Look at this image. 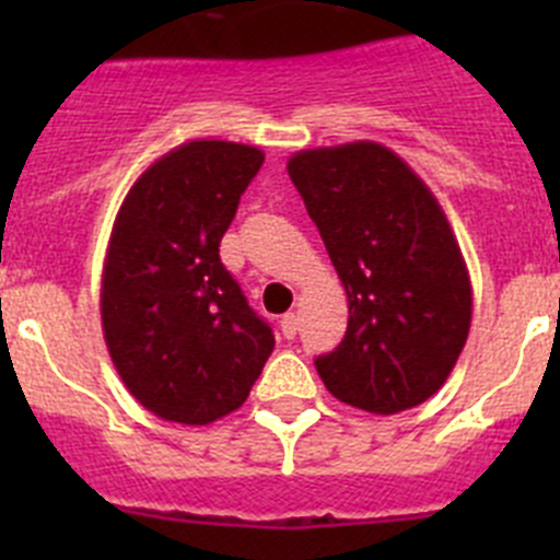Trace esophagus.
Segmentation results:
<instances>
[{"mask_svg": "<svg viewBox=\"0 0 560 560\" xmlns=\"http://www.w3.org/2000/svg\"><path fill=\"white\" fill-rule=\"evenodd\" d=\"M280 328H283L285 339H294L296 330H300V319H296L294 311H291V314H285L283 319H280Z\"/></svg>", "mask_w": 560, "mask_h": 560, "instance_id": "34e87169", "label": "esophagus"}]
</instances>
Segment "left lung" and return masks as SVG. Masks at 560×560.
<instances>
[{
	"label": "left lung",
	"instance_id": "left-lung-1",
	"mask_svg": "<svg viewBox=\"0 0 560 560\" xmlns=\"http://www.w3.org/2000/svg\"><path fill=\"white\" fill-rule=\"evenodd\" d=\"M348 294V330L316 359L330 395L395 415L432 398L471 328V280L446 212L378 142L311 148L289 160Z\"/></svg>",
	"mask_w": 560,
	"mask_h": 560
}]
</instances>
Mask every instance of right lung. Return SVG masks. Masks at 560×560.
<instances>
[{"instance_id":"obj_1","label":"right lung","mask_w":560,"mask_h":560,"mask_svg":"<svg viewBox=\"0 0 560 560\" xmlns=\"http://www.w3.org/2000/svg\"><path fill=\"white\" fill-rule=\"evenodd\" d=\"M264 151L226 140L173 148L122 201L101 283L106 348L148 412L205 427L235 412L275 350L219 255Z\"/></svg>"}]
</instances>
